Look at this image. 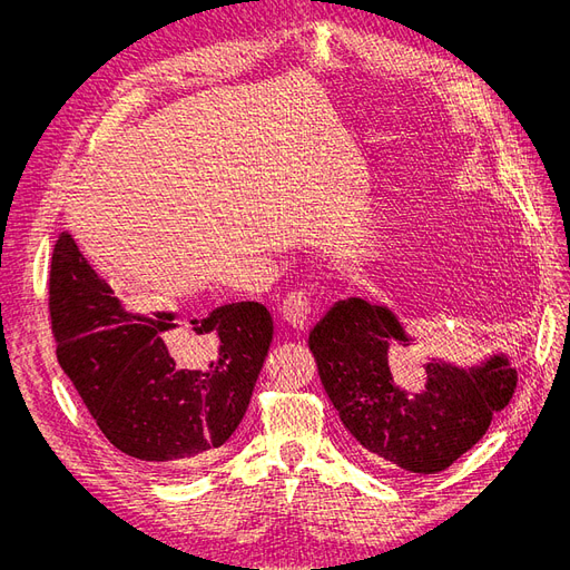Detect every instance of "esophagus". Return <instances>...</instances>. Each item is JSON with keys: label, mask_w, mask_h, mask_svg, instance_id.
<instances>
[{"label": "esophagus", "mask_w": 570, "mask_h": 570, "mask_svg": "<svg viewBox=\"0 0 570 570\" xmlns=\"http://www.w3.org/2000/svg\"><path fill=\"white\" fill-rule=\"evenodd\" d=\"M279 314L288 327H293V331H297V333H303L312 321V305L307 301V295H303V293L286 295L282 307H279Z\"/></svg>", "instance_id": "esophagus-1"}]
</instances>
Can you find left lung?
I'll return each mask as SVG.
<instances>
[{
    "label": "left lung",
    "instance_id": "left-lung-1",
    "mask_svg": "<svg viewBox=\"0 0 570 570\" xmlns=\"http://www.w3.org/2000/svg\"><path fill=\"white\" fill-rule=\"evenodd\" d=\"M413 342L393 309L363 297L335 303L309 333L325 393L367 460L425 475L483 439L492 415L511 402L518 372L503 351L471 367L432 357L423 391L406 393L387 353Z\"/></svg>",
    "mask_w": 570,
    "mask_h": 570
}]
</instances>
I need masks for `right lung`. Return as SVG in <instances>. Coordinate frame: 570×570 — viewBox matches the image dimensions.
Returning <instances> with one entry per match:
<instances>
[{
    "label": "right lung",
    "instance_id": "1",
    "mask_svg": "<svg viewBox=\"0 0 570 570\" xmlns=\"http://www.w3.org/2000/svg\"><path fill=\"white\" fill-rule=\"evenodd\" d=\"M175 312H138L115 295L71 233L50 265L57 361L99 430L147 466L200 469L217 460L247 413L273 344V316L230 303L175 323ZM187 326V336H170Z\"/></svg>",
    "mask_w": 570,
    "mask_h": 570
}]
</instances>
